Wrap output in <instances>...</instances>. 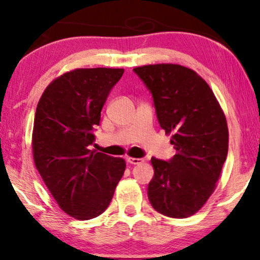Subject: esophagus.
<instances>
[{
  "label": "esophagus",
  "instance_id": "obj_1",
  "mask_svg": "<svg viewBox=\"0 0 260 260\" xmlns=\"http://www.w3.org/2000/svg\"><path fill=\"white\" fill-rule=\"evenodd\" d=\"M127 162L130 163V165H141V163L144 162L143 158H135V157H129L127 158Z\"/></svg>",
  "mask_w": 260,
  "mask_h": 260
}]
</instances>
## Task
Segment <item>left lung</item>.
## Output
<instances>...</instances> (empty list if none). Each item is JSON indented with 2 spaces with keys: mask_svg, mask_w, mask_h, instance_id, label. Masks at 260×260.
<instances>
[{
  "mask_svg": "<svg viewBox=\"0 0 260 260\" xmlns=\"http://www.w3.org/2000/svg\"><path fill=\"white\" fill-rule=\"evenodd\" d=\"M152 95L159 126L173 134L176 154L152 157L148 198L170 218H188L215 189L229 151L225 115L208 84L193 70L173 63L134 69Z\"/></svg>",
  "mask_w": 260,
  "mask_h": 260,
  "instance_id": "left-lung-1",
  "label": "left lung"
}]
</instances>
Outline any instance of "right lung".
<instances>
[{
  "label": "right lung",
  "instance_id": "right-lung-1",
  "mask_svg": "<svg viewBox=\"0 0 260 260\" xmlns=\"http://www.w3.org/2000/svg\"><path fill=\"white\" fill-rule=\"evenodd\" d=\"M123 69H80L62 74L42 93L35 112V167L60 208L79 220L109 207L125 161L90 150L94 127Z\"/></svg>",
  "mask_w": 260,
  "mask_h": 260
}]
</instances>
